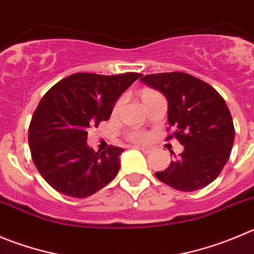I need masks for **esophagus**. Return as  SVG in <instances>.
Listing matches in <instances>:
<instances>
[{"instance_id": "1", "label": "esophagus", "mask_w": 254, "mask_h": 254, "mask_svg": "<svg viewBox=\"0 0 254 254\" xmlns=\"http://www.w3.org/2000/svg\"><path fill=\"white\" fill-rule=\"evenodd\" d=\"M134 148H136V149H139V150H141L143 151V153H145V154H149V153H151V148H149V146H141V145H135Z\"/></svg>"}]
</instances>
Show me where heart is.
I'll return each instance as SVG.
<instances>
[{"instance_id":"obj_1","label":"heart","mask_w":254,"mask_h":254,"mask_svg":"<svg viewBox=\"0 0 254 254\" xmlns=\"http://www.w3.org/2000/svg\"><path fill=\"white\" fill-rule=\"evenodd\" d=\"M153 92H155V91H153V90H144L143 92H141V98H145V96H148V95H150V94H153ZM120 104H122V100H119L118 101V103L115 104V110H118V109H119V106H120ZM130 136V139H131V140H136V141H144V140H146V139H148V135L145 134V132H143V131H132L131 134L129 135Z\"/></svg>"}]
</instances>
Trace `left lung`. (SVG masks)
Masks as SVG:
<instances>
[{"label":"left lung","mask_w":254,"mask_h":254,"mask_svg":"<svg viewBox=\"0 0 254 254\" xmlns=\"http://www.w3.org/2000/svg\"><path fill=\"white\" fill-rule=\"evenodd\" d=\"M141 81L167 98L168 123L174 129L167 139H178L184 146L155 177L182 191L207 187L228 162L234 141L233 120L224 99L209 84L186 72L145 75Z\"/></svg>","instance_id":"obj_1"}]
</instances>
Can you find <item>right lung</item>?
I'll return each instance as SVG.
<instances>
[{"mask_svg":"<svg viewBox=\"0 0 254 254\" xmlns=\"http://www.w3.org/2000/svg\"><path fill=\"white\" fill-rule=\"evenodd\" d=\"M140 76L73 73L44 95L31 119L28 144L37 170L55 190L86 198L116 177L124 149L95 151L86 144L87 129L108 120L120 95Z\"/></svg>","mask_w":254,"mask_h":254,"instance_id":"1","label":"right lung"}]
</instances>
